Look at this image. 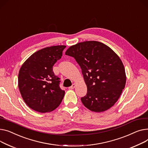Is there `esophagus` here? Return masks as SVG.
Listing matches in <instances>:
<instances>
[{
    "instance_id": "obj_1",
    "label": "esophagus",
    "mask_w": 148,
    "mask_h": 148,
    "mask_svg": "<svg viewBox=\"0 0 148 148\" xmlns=\"http://www.w3.org/2000/svg\"><path fill=\"white\" fill-rule=\"evenodd\" d=\"M75 86H76V84H72V85L71 86H70V87L69 88V90H72V89H73V88H75Z\"/></svg>"
}]
</instances>
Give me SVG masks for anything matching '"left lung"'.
Wrapping results in <instances>:
<instances>
[{"label": "left lung", "mask_w": 148, "mask_h": 148, "mask_svg": "<svg viewBox=\"0 0 148 148\" xmlns=\"http://www.w3.org/2000/svg\"><path fill=\"white\" fill-rule=\"evenodd\" d=\"M65 54L79 64L87 86L81 98L91 111L102 112L115 105L126 83L125 68L119 57L110 47L94 40L84 41L69 47Z\"/></svg>", "instance_id": "1"}]
</instances>
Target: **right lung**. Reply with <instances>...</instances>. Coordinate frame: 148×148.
Returning a JSON list of instances; mask_svg holds the SVG:
<instances>
[{
	"mask_svg": "<svg viewBox=\"0 0 148 148\" xmlns=\"http://www.w3.org/2000/svg\"><path fill=\"white\" fill-rule=\"evenodd\" d=\"M65 45L41 49L22 64L18 85L21 97L30 108L40 113L49 112L60 105L65 94L59 86L60 78L53 67L62 56Z\"/></svg>",
	"mask_w": 148,
	"mask_h": 148,
	"instance_id": "obj_1",
	"label": "right lung"
}]
</instances>
